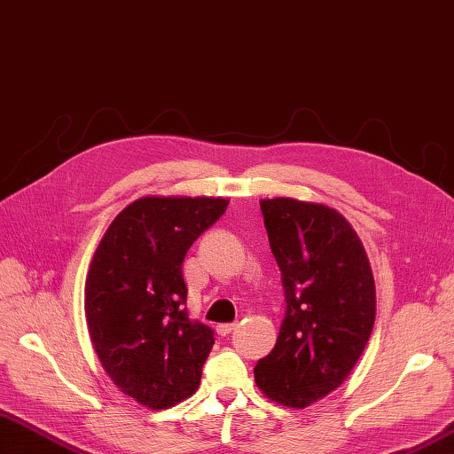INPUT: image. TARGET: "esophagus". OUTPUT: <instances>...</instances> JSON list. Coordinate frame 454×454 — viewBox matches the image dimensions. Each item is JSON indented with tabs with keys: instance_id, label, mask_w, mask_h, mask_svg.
<instances>
[{
	"instance_id": "1",
	"label": "esophagus",
	"mask_w": 454,
	"mask_h": 454,
	"mask_svg": "<svg viewBox=\"0 0 454 454\" xmlns=\"http://www.w3.org/2000/svg\"><path fill=\"white\" fill-rule=\"evenodd\" d=\"M236 330V324L234 322H226V324H218L216 326V333L218 335H228L230 332Z\"/></svg>"
}]
</instances>
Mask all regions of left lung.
<instances>
[{"label":"left lung","instance_id":"left-lung-1","mask_svg":"<svg viewBox=\"0 0 454 454\" xmlns=\"http://www.w3.org/2000/svg\"><path fill=\"white\" fill-rule=\"evenodd\" d=\"M261 211L286 315L254 381L270 401L305 409L338 389L363 355L376 318L374 276L363 241L335 208L274 197Z\"/></svg>","mask_w":454,"mask_h":454}]
</instances>
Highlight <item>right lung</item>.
<instances>
[{"instance_id": "right-lung-1", "label": "right lung", "mask_w": 454, "mask_h": 454, "mask_svg": "<svg viewBox=\"0 0 454 454\" xmlns=\"http://www.w3.org/2000/svg\"><path fill=\"white\" fill-rule=\"evenodd\" d=\"M228 203L142 197L116 215L91 259L84 292L91 345L114 386L147 409H170L200 387L215 332L188 317L182 262Z\"/></svg>"}]
</instances>
